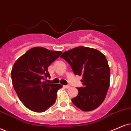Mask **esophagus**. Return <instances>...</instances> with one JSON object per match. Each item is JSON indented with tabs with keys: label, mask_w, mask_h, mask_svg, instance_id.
<instances>
[{
	"label": "esophagus",
	"mask_w": 131,
	"mask_h": 131,
	"mask_svg": "<svg viewBox=\"0 0 131 131\" xmlns=\"http://www.w3.org/2000/svg\"><path fill=\"white\" fill-rule=\"evenodd\" d=\"M64 87L66 89H69V88H70V85H64Z\"/></svg>",
	"instance_id": "34e87169"
}]
</instances>
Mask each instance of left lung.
Here are the masks:
<instances>
[{"instance_id": "1", "label": "left lung", "mask_w": 131, "mask_h": 131, "mask_svg": "<svg viewBox=\"0 0 131 131\" xmlns=\"http://www.w3.org/2000/svg\"><path fill=\"white\" fill-rule=\"evenodd\" d=\"M68 62L75 75L83 77V88L72 103L83 111H91L103 102L110 85V68L106 56L98 50L78 47L61 56Z\"/></svg>"}]
</instances>
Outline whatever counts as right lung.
<instances>
[{"instance_id":"add662e5","label":"right lung","mask_w":131,"mask_h":131,"mask_svg":"<svg viewBox=\"0 0 131 131\" xmlns=\"http://www.w3.org/2000/svg\"><path fill=\"white\" fill-rule=\"evenodd\" d=\"M61 53L36 47L28 50L14 63L11 72L13 85L19 100L30 110L44 112L55 103L58 90L62 85L43 80L50 78L48 66Z\"/></svg>"}]
</instances>
